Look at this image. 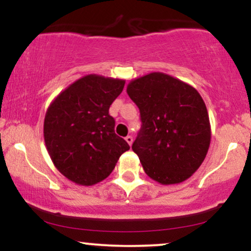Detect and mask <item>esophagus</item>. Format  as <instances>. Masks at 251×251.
<instances>
[{
  "instance_id": "obj_1",
  "label": "esophagus",
  "mask_w": 251,
  "mask_h": 251,
  "mask_svg": "<svg viewBox=\"0 0 251 251\" xmlns=\"http://www.w3.org/2000/svg\"><path fill=\"white\" fill-rule=\"evenodd\" d=\"M125 140L127 142L128 145H132V143H133V138H132V135H127V137L125 138Z\"/></svg>"
}]
</instances>
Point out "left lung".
Here are the masks:
<instances>
[{"label":"left lung","instance_id":"obj_1","mask_svg":"<svg viewBox=\"0 0 251 251\" xmlns=\"http://www.w3.org/2000/svg\"><path fill=\"white\" fill-rule=\"evenodd\" d=\"M126 92L140 111L142 128L132 150L145 174L163 185L191 177L211 139L208 109L197 89L153 72L132 80Z\"/></svg>","mask_w":251,"mask_h":251}]
</instances>
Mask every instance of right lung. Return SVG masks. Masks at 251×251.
Masks as SVG:
<instances>
[{
	"mask_svg": "<svg viewBox=\"0 0 251 251\" xmlns=\"http://www.w3.org/2000/svg\"><path fill=\"white\" fill-rule=\"evenodd\" d=\"M124 86L125 80L89 74L63 89L46 112L43 137L51 162L77 185L107 178L129 150L108 114Z\"/></svg>",
	"mask_w": 251,
	"mask_h": 251,
	"instance_id": "add662e5",
	"label": "right lung"
}]
</instances>
